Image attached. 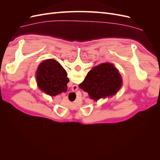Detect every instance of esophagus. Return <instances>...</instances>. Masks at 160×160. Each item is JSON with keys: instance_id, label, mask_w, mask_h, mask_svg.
<instances>
[{"instance_id": "esophagus-1", "label": "esophagus", "mask_w": 160, "mask_h": 160, "mask_svg": "<svg viewBox=\"0 0 160 160\" xmlns=\"http://www.w3.org/2000/svg\"><path fill=\"white\" fill-rule=\"evenodd\" d=\"M72 88H73L75 90L78 89V87H77V85H73V86H72Z\"/></svg>"}]
</instances>
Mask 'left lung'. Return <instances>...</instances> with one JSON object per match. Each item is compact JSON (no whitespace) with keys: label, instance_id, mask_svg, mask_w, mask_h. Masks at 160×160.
<instances>
[{"label":"left lung","instance_id":"obj_1","mask_svg":"<svg viewBox=\"0 0 160 160\" xmlns=\"http://www.w3.org/2000/svg\"><path fill=\"white\" fill-rule=\"evenodd\" d=\"M122 79L113 65L105 62L95 67L79 87L95 101L114 95L120 89Z\"/></svg>","mask_w":160,"mask_h":160}]
</instances>
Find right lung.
Returning <instances> with one entry per match:
<instances>
[{
    "mask_svg": "<svg viewBox=\"0 0 160 160\" xmlns=\"http://www.w3.org/2000/svg\"><path fill=\"white\" fill-rule=\"evenodd\" d=\"M37 85L42 91L51 96H55L67 91V78L66 71L54 59L42 62L37 71Z\"/></svg>",
    "mask_w": 160,
    "mask_h": 160,
    "instance_id": "add662e5",
    "label": "right lung"
}]
</instances>
